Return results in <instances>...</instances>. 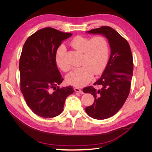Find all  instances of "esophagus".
Returning <instances> with one entry per match:
<instances>
[{
	"mask_svg": "<svg viewBox=\"0 0 152 152\" xmlns=\"http://www.w3.org/2000/svg\"><path fill=\"white\" fill-rule=\"evenodd\" d=\"M74 90H75V92H77V93H80V94H84V92L82 91L80 89H79V87H75Z\"/></svg>",
	"mask_w": 152,
	"mask_h": 152,
	"instance_id": "34e87169",
	"label": "esophagus"
}]
</instances>
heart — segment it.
<instances>
[{"label": "heart", "mask_w": 152, "mask_h": 152, "mask_svg": "<svg viewBox=\"0 0 152 152\" xmlns=\"http://www.w3.org/2000/svg\"><path fill=\"white\" fill-rule=\"evenodd\" d=\"M71 46L82 53L80 68L73 70L66 76L68 84L75 86H84L92 80L93 74L99 75L107 65L109 57L108 41L102 36L93 38L77 36L71 41ZM66 48L60 45L55 54L56 65L63 72L70 70L71 66L65 58Z\"/></svg>", "instance_id": "obj_1"}]
</instances>
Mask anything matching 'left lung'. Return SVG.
I'll list each match as a JSON object with an SVG mask.
<instances>
[{
  "label": "left lung",
  "instance_id": "1",
  "mask_svg": "<svg viewBox=\"0 0 152 152\" xmlns=\"http://www.w3.org/2000/svg\"><path fill=\"white\" fill-rule=\"evenodd\" d=\"M87 32L105 36L111 48L105 70L94 83L99 88L88 86L83 89L84 93L94 98V103L86 108V112L92 118L103 120L118 112L128 97L133 73L132 55L127 41L111 27L103 26Z\"/></svg>",
  "mask_w": 152,
  "mask_h": 152
}]
</instances>
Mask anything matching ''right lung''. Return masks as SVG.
<instances>
[{
	"mask_svg": "<svg viewBox=\"0 0 152 152\" xmlns=\"http://www.w3.org/2000/svg\"><path fill=\"white\" fill-rule=\"evenodd\" d=\"M72 35L48 27L30 35L23 45L19 63L20 89L27 105L37 115H59L66 98L74 91L71 86H58L63 78L55 61L58 48Z\"/></svg>",
	"mask_w": 152,
	"mask_h": 152,
	"instance_id": "obj_1",
	"label": "right lung"
}]
</instances>
